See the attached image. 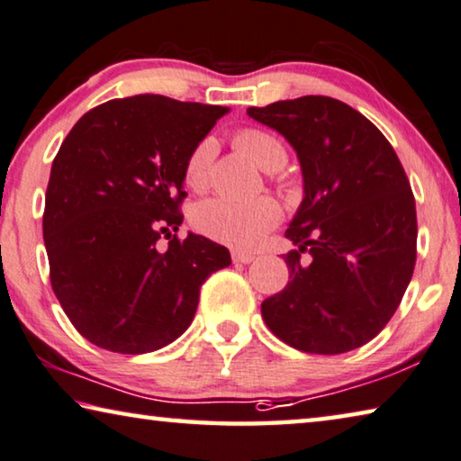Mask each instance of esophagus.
<instances>
[{
	"label": "esophagus",
	"instance_id": "esophagus-1",
	"mask_svg": "<svg viewBox=\"0 0 461 461\" xmlns=\"http://www.w3.org/2000/svg\"><path fill=\"white\" fill-rule=\"evenodd\" d=\"M231 260L236 262V265H250L254 262V254H248V252H231Z\"/></svg>",
	"mask_w": 461,
	"mask_h": 461
}]
</instances>
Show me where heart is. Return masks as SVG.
<instances>
[{
	"instance_id": "b5f03b06",
	"label": "heart",
	"mask_w": 461,
	"mask_h": 461,
	"mask_svg": "<svg viewBox=\"0 0 461 461\" xmlns=\"http://www.w3.org/2000/svg\"><path fill=\"white\" fill-rule=\"evenodd\" d=\"M238 149L250 156L262 170H281L287 162V149L279 137L265 129H242L233 137ZM213 159V143L201 141L188 153L185 164V182L201 191L209 180V166ZM281 207L270 196L252 201H238L230 196H213L199 203L193 211V223L203 236L233 248H254L279 223Z\"/></svg>"
}]
</instances>
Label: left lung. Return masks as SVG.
Returning a JSON list of instances; mask_svg holds the SVG:
<instances>
[{"instance_id":"obj_1","label":"left lung","mask_w":461,"mask_h":461,"mask_svg":"<svg viewBox=\"0 0 461 461\" xmlns=\"http://www.w3.org/2000/svg\"><path fill=\"white\" fill-rule=\"evenodd\" d=\"M295 149L303 201L285 238L289 283L262 302L276 339L339 355L384 330L412 279L416 207L396 151L340 100L302 96L248 108ZM308 251L309 257L303 254Z\"/></svg>"}]
</instances>
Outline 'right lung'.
Returning a JSON list of instances; mask_svg holds the SVG:
<instances>
[{
    "instance_id": "obj_1",
    "label": "right lung",
    "mask_w": 461,
    "mask_h": 461,
    "mask_svg": "<svg viewBox=\"0 0 461 461\" xmlns=\"http://www.w3.org/2000/svg\"><path fill=\"white\" fill-rule=\"evenodd\" d=\"M228 111L139 94L92 108L65 137L42 238L55 295L92 345L122 355L170 345L191 326L201 285L231 265L225 246L170 233L182 223L188 153Z\"/></svg>"
}]
</instances>
